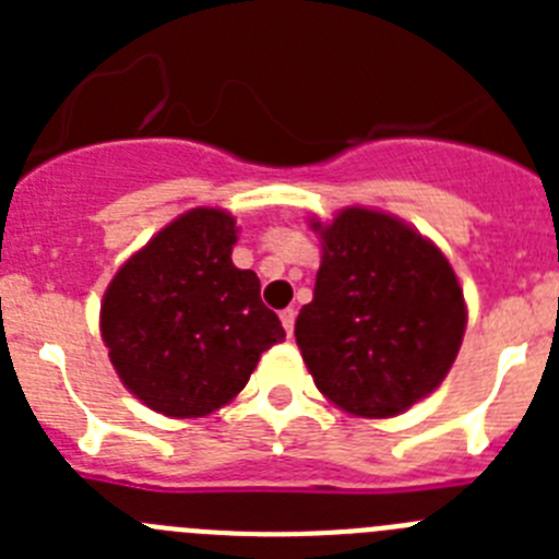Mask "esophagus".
Returning <instances> with one entry per match:
<instances>
[{"instance_id":"obj_1","label":"esophagus","mask_w":559,"mask_h":559,"mask_svg":"<svg viewBox=\"0 0 559 559\" xmlns=\"http://www.w3.org/2000/svg\"><path fill=\"white\" fill-rule=\"evenodd\" d=\"M280 319H283V328L285 333L294 335V322H296V310L294 308H285L283 313H280Z\"/></svg>"}]
</instances>
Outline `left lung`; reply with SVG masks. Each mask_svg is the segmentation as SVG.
<instances>
[{
    "label": "left lung",
    "instance_id": "left-lung-1",
    "mask_svg": "<svg viewBox=\"0 0 559 559\" xmlns=\"http://www.w3.org/2000/svg\"><path fill=\"white\" fill-rule=\"evenodd\" d=\"M313 302L296 316L316 389L355 417H394L445 380L467 308L445 254L403 221L338 212L322 226Z\"/></svg>",
    "mask_w": 559,
    "mask_h": 559
}]
</instances>
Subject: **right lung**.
I'll use <instances>...</instances> for the list:
<instances>
[{
    "mask_svg": "<svg viewBox=\"0 0 559 559\" xmlns=\"http://www.w3.org/2000/svg\"><path fill=\"white\" fill-rule=\"evenodd\" d=\"M235 218L190 210L108 285L100 333L120 380L165 417H204L249 383L285 330L254 271L231 263Z\"/></svg>",
    "mask_w": 559,
    "mask_h": 559,
    "instance_id": "obj_1",
    "label": "right lung"
}]
</instances>
